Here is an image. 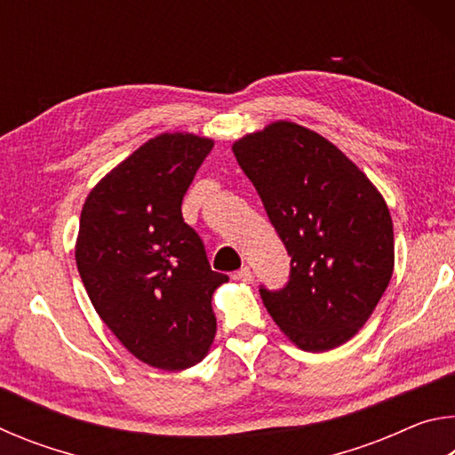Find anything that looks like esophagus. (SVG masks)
<instances>
[{
  "instance_id": "esophagus-1",
  "label": "esophagus",
  "mask_w": 455,
  "mask_h": 455,
  "mask_svg": "<svg viewBox=\"0 0 455 455\" xmlns=\"http://www.w3.org/2000/svg\"><path fill=\"white\" fill-rule=\"evenodd\" d=\"M235 279L243 281V283H251V281H252V271H251V267H243L241 271H236Z\"/></svg>"
}]
</instances>
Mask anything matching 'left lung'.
<instances>
[{
  "instance_id": "obj_1",
  "label": "left lung",
  "mask_w": 455,
  "mask_h": 455,
  "mask_svg": "<svg viewBox=\"0 0 455 455\" xmlns=\"http://www.w3.org/2000/svg\"><path fill=\"white\" fill-rule=\"evenodd\" d=\"M291 257L279 291L260 299L297 347L329 351L365 325L394 275V225L383 196L313 130L273 122L233 144Z\"/></svg>"
}]
</instances>
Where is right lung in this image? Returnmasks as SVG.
<instances>
[{"mask_svg": "<svg viewBox=\"0 0 455 455\" xmlns=\"http://www.w3.org/2000/svg\"><path fill=\"white\" fill-rule=\"evenodd\" d=\"M212 146L182 132L152 138L92 188L80 217L76 265L96 313L134 357L166 371L209 353L212 292L228 281L180 209Z\"/></svg>", "mask_w": 455, "mask_h": 455, "instance_id": "right-lung-1", "label": "right lung"}]
</instances>
